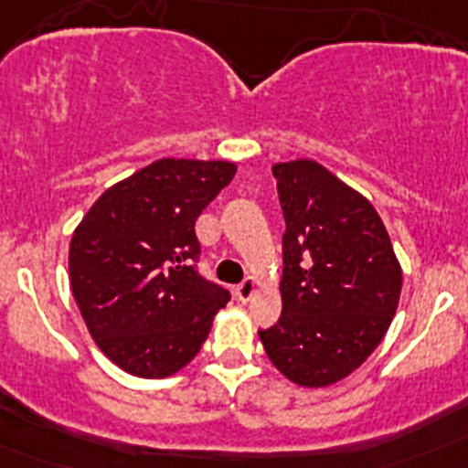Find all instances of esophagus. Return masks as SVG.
Segmentation results:
<instances>
[{"instance_id": "1", "label": "esophagus", "mask_w": 468, "mask_h": 468, "mask_svg": "<svg viewBox=\"0 0 468 468\" xmlns=\"http://www.w3.org/2000/svg\"><path fill=\"white\" fill-rule=\"evenodd\" d=\"M234 292H237L239 300L248 302V300H250V297L255 295V292H258V281H255L253 276H248V279H243L241 283L237 285V291H234Z\"/></svg>"}]
</instances>
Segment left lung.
I'll use <instances>...</instances> for the list:
<instances>
[{"label": "left lung", "instance_id": "1", "mask_svg": "<svg viewBox=\"0 0 468 468\" xmlns=\"http://www.w3.org/2000/svg\"><path fill=\"white\" fill-rule=\"evenodd\" d=\"M283 210V312L258 330L264 351L300 387L354 373L382 342L403 274L382 218L316 161L271 168Z\"/></svg>", "mask_w": 468, "mask_h": 468}]
</instances>
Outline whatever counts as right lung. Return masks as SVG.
I'll list each match as a JSON object with an SVG mask.
<instances>
[{"mask_svg": "<svg viewBox=\"0 0 468 468\" xmlns=\"http://www.w3.org/2000/svg\"><path fill=\"white\" fill-rule=\"evenodd\" d=\"M237 166L159 159L107 189L69 243V285L90 337L135 378H168L198 354L229 291L198 274L197 218Z\"/></svg>", "mask_w": 468, "mask_h": 468, "instance_id": "add662e5", "label": "right lung"}]
</instances>
